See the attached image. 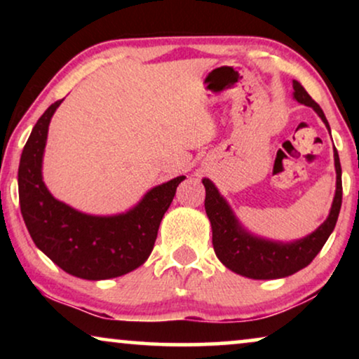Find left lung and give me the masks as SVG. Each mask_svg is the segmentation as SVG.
<instances>
[{
  "mask_svg": "<svg viewBox=\"0 0 359 359\" xmlns=\"http://www.w3.org/2000/svg\"><path fill=\"white\" fill-rule=\"evenodd\" d=\"M294 100L304 106L312 107L318 117L325 122L327 129L330 130L327 117L323 114L322 107L309 96L301 83L294 80ZM335 156V171H337V191L330 214L325 222L307 237L294 242L283 243L273 242L257 235L250 233L240 225L238 219L230 209L214 183L208 178L203 180L205 188V201L204 208L205 214L210 220L212 227V245L217 258L233 273L242 274L245 278L252 279H278L286 278L297 273L299 269L306 268L317 253L320 252L323 245L330 237L335 229L338 214L341 208V166L338 158L337 149H333Z\"/></svg>",
  "mask_w": 359,
  "mask_h": 359,
  "instance_id": "obj_1",
  "label": "left lung"
}]
</instances>
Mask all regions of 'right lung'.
<instances>
[{"label":"right lung","instance_id":"right-lung-1","mask_svg":"<svg viewBox=\"0 0 359 359\" xmlns=\"http://www.w3.org/2000/svg\"><path fill=\"white\" fill-rule=\"evenodd\" d=\"M41 116L24 145L18 171L21 214L36 247L72 276L100 281L139 268L154 250L161 219L184 176L155 186L124 214L90 215L50 194L42 180L48 124L62 104Z\"/></svg>","mask_w":359,"mask_h":359}]
</instances>
